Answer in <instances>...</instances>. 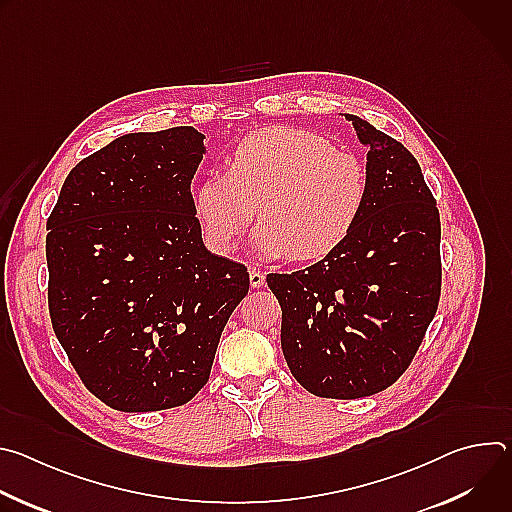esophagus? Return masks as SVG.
<instances>
[{
	"instance_id": "esophagus-1",
	"label": "esophagus",
	"mask_w": 512,
	"mask_h": 512,
	"mask_svg": "<svg viewBox=\"0 0 512 512\" xmlns=\"http://www.w3.org/2000/svg\"><path fill=\"white\" fill-rule=\"evenodd\" d=\"M249 281H251V287H261L265 283V273L259 271V269H251L249 271Z\"/></svg>"
}]
</instances>
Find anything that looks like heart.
Masks as SVG:
<instances>
[{"instance_id": "heart-1", "label": "heart", "mask_w": 512, "mask_h": 512, "mask_svg": "<svg viewBox=\"0 0 512 512\" xmlns=\"http://www.w3.org/2000/svg\"><path fill=\"white\" fill-rule=\"evenodd\" d=\"M369 196L362 160L306 129L267 127L245 135L225 174L194 190V212L208 245L229 253L251 227L265 257L318 261L354 231Z\"/></svg>"}]
</instances>
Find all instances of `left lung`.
Returning a JSON list of instances; mask_svg holds the SVG:
<instances>
[{
	"mask_svg": "<svg viewBox=\"0 0 512 512\" xmlns=\"http://www.w3.org/2000/svg\"><path fill=\"white\" fill-rule=\"evenodd\" d=\"M369 196L350 237L322 261L269 273L281 306V350L316 397L358 399L411 364L442 294L440 210L403 143L356 115Z\"/></svg>",
	"mask_w": 512,
	"mask_h": 512,
	"instance_id": "1",
	"label": "left lung"
}]
</instances>
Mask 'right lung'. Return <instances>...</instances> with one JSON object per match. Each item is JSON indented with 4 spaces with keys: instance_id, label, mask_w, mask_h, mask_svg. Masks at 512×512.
Segmentation results:
<instances>
[{
    "instance_id": "add662e5",
    "label": "right lung",
    "mask_w": 512,
    "mask_h": 512,
    "mask_svg": "<svg viewBox=\"0 0 512 512\" xmlns=\"http://www.w3.org/2000/svg\"><path fill=\"white\" fill-rule=\"evenodd\" d=\"M202 139L188 125L117 137L70 170L46 221L54 334L117 411L188 403L249 291L247 267L202 243L190 192Z\"/></svg>"
}]
</instances>
